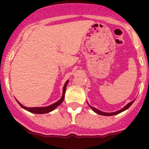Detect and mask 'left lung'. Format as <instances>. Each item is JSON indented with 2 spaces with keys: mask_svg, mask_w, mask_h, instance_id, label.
Listing matches in <instances>:
<instances>
[{
  "mask_svg": "<svg viewBox=\"0 0 149 149\" xmlns=\"http://www.w3.org/2000/svg\"><path fill=\"white\" fill-rule=\"evenodd\" d=\"M134 101H131V102H130V103L127 104L126 105V106L124 107L123 108L121 109L120 110H118V111H116V112H113V113H104V112H102V111H101V110H98V109L95 108V107H93L90 106V105H89V107H90L91 109H92V110H93V111L95 112V113H96L99 114V115L107 116H114V115H116V114H119V113H122V112L125 111V110H127V109H128L129 107H131V105L133 103H134Z\"/></svg>",
  "mask_w": 149,
  "mask_h": 149,
  "instance_id": "left-lung-1",
  "label": "left lung"
}]
</instances>
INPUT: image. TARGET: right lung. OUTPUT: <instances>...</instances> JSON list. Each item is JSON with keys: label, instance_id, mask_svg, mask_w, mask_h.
Returning a JSON list of instances; mask_svg holds the SVG:
<instances>
[{"label": "right lung", "instance_id": "add662e5", "mask_svg": "<svg viewBox=\"0 0 149 149\" xmlns=\"http://www.w3.org/2000/svg\"><path fill=\"white\" fill-rule=\"evenodd\" d=\"M68 81H67L65 83V85L63 86V95H62L61 98L58 101H56L55 102L54 104H53L49 105L48 107H24L18 102V104L20 105L22 107V108H24V110H27V111L30 112V113H38V114H43V113H48L49 112H51L52 110H54L55 108H56L57 107L59 106L60 104H61L62 102L64 100V98H65V90H66V86L67 84H68Z\"/></svg>", "mask_w": 149, "mask_h": 149}]
</instances>
